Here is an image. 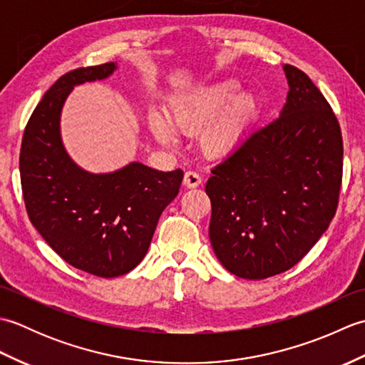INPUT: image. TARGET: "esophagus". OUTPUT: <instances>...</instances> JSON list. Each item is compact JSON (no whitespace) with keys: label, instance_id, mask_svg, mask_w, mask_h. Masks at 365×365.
Masks as SVG:
<instances>
[{"label":"esophagus","instance_id":"obj_1","mask_svg":"<svg viewBox=\"0 0 365 365\" xmlns=\"http://www.w3.org/2000/svg\"><path fill=\"white\" fill-rule=\"evenodd\" d=\"M200 183H202V178H200L197 173H192V170H188L183 177V185L187 188H197Z\"/></svg>","mask_w":365,"mask_h":365}]
</instances>
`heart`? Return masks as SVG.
Returning <instances> with one entry per match:
<instances>
[{
  "label": "heart",
  "mask_w": 365,
  "mask_h": 365,
  "mask_svg": "<svg viewBox=\"0 0 365 365\" xmlns=\"http://www.w3.org/2000/svg\"><path fill=\"white\" fill-rule=\"evenodd\" d=\"M242 91L235 80H220L175 92L166 105V115L150 110V135L161 144H175L177 131L197 135L199 150L207 158H226L242 144L260 118L257 94Z\"/></svg>",
  "instance_id": "b5f03b06"
}]
</instances>
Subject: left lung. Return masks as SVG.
Listing matches in <instances>:
<instances>
[{"instance_id":"1","label":"left lung","mask_w":365,"mask_h":365,"mask_svg":"<svg viewBox=\"0 0 365 365\" xmlns=\"http://www.w3.org/2000/svg\"><path fill=\"white\" fill-rule=\"evenodd\" d=\"M279 118L252 130L212 169L208 237L232 274L284 273L319 242L334 218L344 145L336 114L311 78L285 64Z\"/></svg>"}]
</instances>
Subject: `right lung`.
<instances>
[{"instance_id":"obj_1","label":"right lung","mask_w":365,"mask_h":365,"mask_svg":"<svg viewBox=\"0 0 365 365\" xmlns=\"http://www.w3.org/2000/svg\"><path fill=\"white\" fill-rule=\"evenodd\" d=\"M118 63L76 68L45 92L23 133L20 178L33 226L72 267L100 277L133 269L149 250L163 210L178 195L183 170L131 161L113 173H89L67 153L61 114L75 86L102 81Z\"/></svg>"}]
</instances>
